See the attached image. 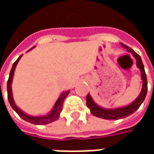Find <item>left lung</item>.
<instances>
[{"mask_svg": "<svg viewBox=\"0 0 154 154\" xmlns=\"http://www.w3.org/2000/svg\"><path fill=\"white\" fill-rule=\"evenodd\" d=\"M123 47L125 48L127 51H129L130 53H132L134 57L136 58L137 61V66L140 68L141 71V76L143 79V88L141 91V93L139 96V97L136 99L132 104H130L129 106L125 107H121L118 109H114V110H109V109H104L101 107L98 106L97 104L95 103L92 100V98L91 97L89 94L87 95V107L91 110V112L92 115H94L97 117L105 119H110V120H116V119H122L125 118L127 116L132 115L134 113L136 110H138L139 106H141V104L143 102V100L145 99L146 95H147V91H148V82H147V77H146L145 71H144V67L141 60V57L139 54H136L134 51L131 48L128 47L127 45L124 44H121Z\"/></svg>", "mask_w": 154, "mask_h": 154, "instance_id": "left-lung-1", "label": "left lung"}]
</instances>
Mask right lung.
Instances as JSON below:
<instances>
[{
	"instance_id": "obj_1",
	"label": "right lung",
	"mask_w": 154,
	"mask_h": 154,
	"mask_svg": "<svg viewBox=\"0 0 154 154\" xmlns=\"http://www.w3.org/2000/svg\"><path fill=\"white\" fill-rule=\"evenodd\" d=\"M30 50V49H29ZM22 57V55H20L17 60L15 61V63H13L12 66L11 70L10 72V77H9L8 82H7V97H8V100L10 105L13 108V110H15L16 113L18 114L20 117H21L22 119H25V121H28V122L34 124V125H47L49 123L53 122L57 120L59 118L60 116V112L62 109H63V101L65 100V98L67 97L68 93H69V91H67L63 93L61 95V97L58 98V100H57V102L55 104V106L54 107V110H52V112L50 114H48V116H45L44 117H33V116H29L28 115H26L24 112H22L21 110L19 109L18 107L15 106L14 100H13V97H12V92H11V82L13 79V75H14V72H15V67L18 63L19 60L20 59V57Z\"/></svg>"
}]
</instances>
